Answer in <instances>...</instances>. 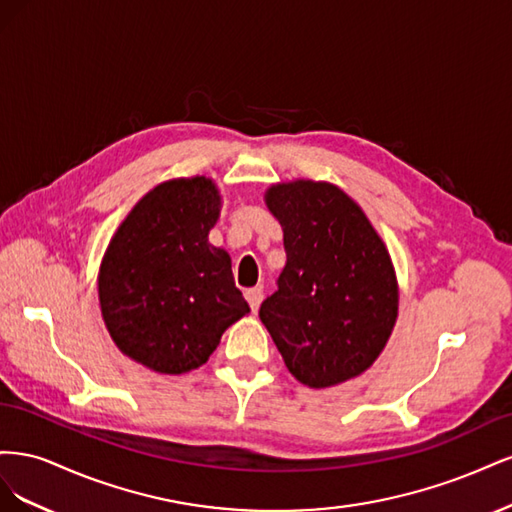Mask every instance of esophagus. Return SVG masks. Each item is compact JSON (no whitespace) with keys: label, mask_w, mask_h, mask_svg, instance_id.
<instances>
[{"label":"esophagus","mask_w":512,"mask_h":512,"mask_svg":"<svg viewBox=\"0 0 512 512\" xmlns=\"http://www.w3.org/2000/svg\"><path fill=\"white\" fill-rule=\"evenodd\" d=\"M262 297H265V294H262V288H258V286L245 290V299H247V303H250L252 312H258V307L262 303Z\"/></svg>","instance_id":"34e87169"}]
</instances>
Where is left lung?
<instances>
[{"label": "left lung", "mask_w": 512, "mask_h": 512, "mask_svg": "<svg viewBox=\"0 0 512 512\" xmlns=\"http://www.w3.org/2000/svg\"><path fill=\"white\" fill-rule=\"evenodd\" d=\"M267 205L284 230L286 267L258 316L288 371L312 389L363 374L397 318V280L382 239L331 183L273 185Z\"/></svg>", "instance_id": "8db88e82"}]
</instances>
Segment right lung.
Listing matches in <instances>:
<instances>
[{"label":"right lung","mask_w":512,"mask_h":512,"mask_svg":"<svg viewBox=\"0 0 512 512\" xmlns=\"http://www.w3.org/2000/svg\"><path fill=\"white\" fill-rule=\"evenodd\" d=\"M220 194L211 179H173L117 228L100 267V307L113 342L160 374L196 369L250 312L230 256L209 243Z\"/></svg>","instance_id":"obj_1"}]
</instances>
